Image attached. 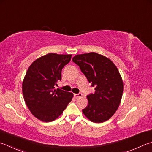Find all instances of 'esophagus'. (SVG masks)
I'll use <instances>...</instances> for the list:
<instances>
[{"label":"esophagus","instance_id":"1","mask_svg":"<svg viewBox=\"0 0 152 152\" xmlns=\"http://www.w3.org/2000/svg\"><path fill=\"white\" fill-rule=\"evenodd\" d=\"M82 96V93H78V94H74V97L76 98H80Z\"/></svg>","mask_w":152,"mask_h":152}]
</instances>
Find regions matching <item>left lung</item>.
<instances>
[{
	"label": "left lung",
	"mask_w": 152,
	"mask_h": 152,
	"mask_svg": "<svg viewBox=\"0 0 152 152\" xmlns=\"http://www.w3.org/2000/svg\"><path fill=\"white\" fill-rule=\"evenodd\" d=\"M72 61L95 87V92L87 96L88 105L82 112L92 122L109 120L119 107L123 94V81L117 67L96 52L76 55Z\"/></svg>",
	"instance_id": "left-lung-1"
}]
</instances>
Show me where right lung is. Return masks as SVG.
<instances>
[{
    "label": "right lung",
    "instance_id": "obj_1",
    "mask_svg": "<svg viewBox=\"0 0 152 152\" xmlns=\"http://www.w3.org/2000/svg\"><path fill=\"white\" fill-rule=\"evenodd\" d=\"M71 57V54L49 53L33 62L27 70L23 82L24 99L38 120L46 122L56 120L72 99L73 94L54 89Z\"/></svg>",
    "mask_w": 152,
    "mask_h": 152
}]
</instances>
